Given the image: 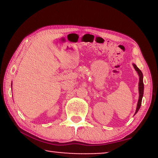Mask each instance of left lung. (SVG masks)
Wrapping results in <instances>:
<instances>
[{
    "label": "left lung",
    "mask_w": 158,
    "mask_h": 158,
    "mask_svg": "<svg viewBox=\"0 0 158 158\" xmlns=\"http://www.w3.org/2000/svg\"><path fill=\"white\" fill-rule=\"evenodd\" d=\"M134 68H135V70L137 72V74L139 76V99L138 102H137V108H136V111L135 114H136L138 112V110L139 109L141 106V103H142V99L143 97V91H144V85H143V73L141 72V70L137 68V65L135 64H133Z\"/></svg>",
    "instance_id": "1"
}]
</instances>
